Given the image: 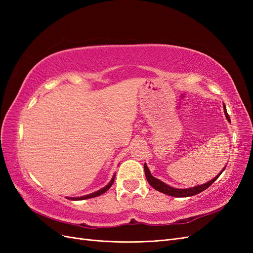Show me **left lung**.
<instances>
[{
	"label": "left lung",
	"instance_id": "left-lung-1",
	"mask_svg": "<svg viewBox=\"0 0 253 253\" xmlns=\"http://www.w3.org/2000/svg\"><path fill=\"white\" fill-rule=\"evenodd\" d=\"M224 113H225V116L227 118V120L229 122H231L230 120V117H229V115L227 113V110H226V106L224 105ZM224 169L220 171V173H218L215 177L212 178L211 180H209L208 182L204 183V185H200V186H195V187H192V188H188V189H177V188H174V187H171L169 185H167V183H165L164 181L157 179L156 177H154L153 176L149 170V168L147 166V164H144V173H145V177H147V180L148 182L150 183V185L154 188L155 190L159 191V192H162L164 194H167V195H170V196H174V197H189V196H193V195H196L198 193L203 192L204 190H206L207 188H209L212 183L215 181L218 176L224 172L225 170Z\"/></svg>",
	"mask_w": 253,
	"mask_h": 253
}]
</instances>
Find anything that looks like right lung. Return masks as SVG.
Segmentation results:
<instances>
[{"label":"right lung","instance_id":"obj_1","mask_svg":"<svg viewBox=\"0 0 253 253\" xmlns=\"http://www.w3.org/2000/svg\"><path fill=\"white\" fill-rule=\"evenodd\" d=\"M115 176H116V175L114 174L111 181L108 183V185H106L105 187H103L102 189L96 191V192H94V193H90V194H87V195H83V196H80V197H66V198H68V200H72V201H82V200H88V198H93V197H97L99 195H101V194L105 193L106 191H108L112 187L113 182L115 180Z\"/></svg>","mask_w":253,"mask_h":253}]
</instances>
